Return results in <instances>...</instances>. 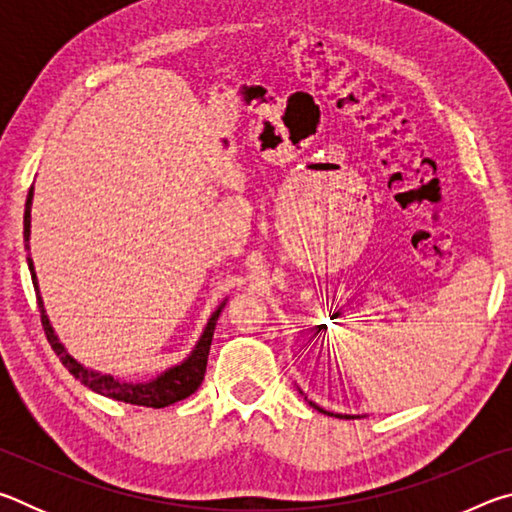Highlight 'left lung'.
<instances>
[{"mask_svg": "<svg viewBox=\"0 0 512 512\" xmlns=\"http://www.w3.org/2000/svg\"><path fill=\"white\" fill-rule=\"evenodd\" d=\"M298 391H300V388H298ZM302 393V391H300ZM302 395H305V393H302ZM305 400H307V395H305ZM311 406H314V409L316 411H320V413H325V415H334V418H345V420H354V418H359V415H348V413H332V411H327V409H323V406H318L316 402H311V400H307Z\"/></svg>", "mask_w": 512, "mask_h": 512, "instance_id": "left-lung-1", "label": "left lung"}]
</instances>
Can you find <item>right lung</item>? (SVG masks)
Wrapping results in <instances>:
<instances>
[{"mask_svg": "<svg viewBox=\"0 0 512 512\" xmlns=\"http://www.w3.org/2000/svg\"><path fill=\"white\" fill-rule=\"evenodd\" d=\"M31 205H33V187L29 189L27 196V205H24V248H27V264H29V273L33 280V289H36L38 296V309H40V318H42V327H45L47 341L51 343V348L63 361V366L72 372V375L81 381L83 386H88L90 391L99 393L103 397H110V400L117 402H126V404H137V406H151V409H164L173 402L185 400V397L192 395L201 381L205 377V368H207V354H210V345H212V336H214V327L216 320H219L221 311L225 307V298L219 307L212 311V316L207 318V323L203 327L201 336H198L196 345L192 352L180 363H173L167 370H162L160 375H155L146 381H128L115 375H108V372L94 370L83 366L79 359H74L72 354L67 352L63 341L58 339L54 325L47 316L45 309V300L40 296V287H38V275H36V266H33L31 259Z\"/></svg>", "mask_w": 512, "mask_h": 512, "instance_id": "1", "label": "right lung"}]
</instances>
